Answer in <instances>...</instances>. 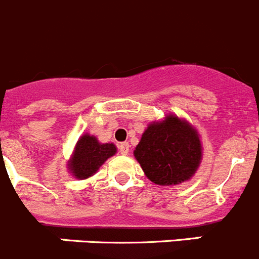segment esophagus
<instances>
[{"mask_svg": "<svg viewBox=\"0 0 259 259\" xmlns=\"http://www.w3.org/2000/svg\"><path fill=\"white\" fill-rule=\"evenodd\" d=\"M118 149H119L120 154L127 155L128 151H130V144L128 142H122V144L118 145Z\"/></svg>", "mask_w": 259, "mask_h": 259, "instance_id": "34e87169", "label": "esophagus"}]
</instances>
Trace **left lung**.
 Wrapping results in <instances>:
<instances>
[{
	"label": "left lung",
	"mask_w": 259,
	"mask_h": 259,
	"mask_svg": "<svg viewBox=\"0 0 259 259\" xmlns=\"http://www.w3.org/2000/svg\"><path fill=\"white\" fill-rule=\"evenodd\" d=\"M145 176L159 186H176L193 177L201 164L198 132L187 120L168 114L150 123L134 151Z\"/></svg>",
	"instance_id": "obj_1"
}]
</instances>
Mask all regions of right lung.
Returning <instances> with one entry per match:
<instances>
[{
	"label": "right lung",
	"mask_w": 259,
	"mask_h": 259,
	"mask_svg": "<svg viewBox=\"0 0 259 259\" xmlns=\"http://www.w3.org/2000/svg\"><path fill=\"white\" fill-rule=\"evenodd\" d=\"M115 152L117 147L114 144H100L97 137L85 134L76 144L68 161V170L80 181L90 178Z\"/></svg>",
	"instance_id": "obj_1"
}]
</instances>
